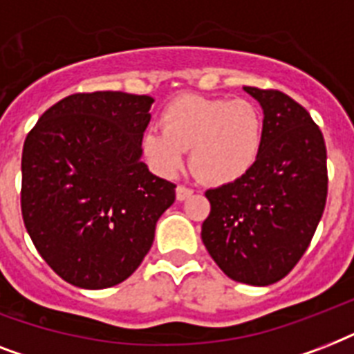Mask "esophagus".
Returning <instances> with one entry per match:
<instances>
[{"label":"esophagus","instance_id":"34e87169","mask_svg":"<svg viewBox=\"0 0 354 354\" xmlns=\"http://www.w3.org/2000/svg\"><path fill=\"white\" fill-rule=\"evenodd\" d=\"M194 191L191 187H185V185H178L176 187V198L182 202V200H187Z\"/></svg>","mask_w":354,"mask_h":354}]
</instances>
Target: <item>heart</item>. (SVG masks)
Segmentation results:
<instances>
[{
    "instance_id": "1",
    "label": "heart",
    "mask_w": 354,
    "mask_h": 354,
    "mask_svg": "<svg viewBox=\"0 0 354 354\" xmlns=\"http://www.w3.org/2000/svg\"><path fill=\"white\" fill-rule=\"evenodd\" d=\"M263 143V112L252 101L230 97H176L161 112V128L143 133V152L154 171L174 174L191 149V167L216 185L246 176Z\"/></svg>"
}]
</instances>
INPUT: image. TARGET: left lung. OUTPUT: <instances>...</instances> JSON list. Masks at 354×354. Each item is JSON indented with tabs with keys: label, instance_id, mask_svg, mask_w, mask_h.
I'll use <instances>...</instances> for the list:
<instances>
[{
	"label": "left lung",
	"instance_id": "obj_1",
	"mask_svg": "<svg viewBox=\"0 0 354 354\" xmlns=\"http://www.w3.org/2000/svg\"><path fill=\"white\" fill-rule=\"evenodd\" d=\"M244 91L263 106V150L246 176L205 191L211 213L202 241L227 277L266 286L288 275L313 241L327 200V149L292 97L252 86Z\"/></svg>",
	"mask_w": 354,
	"mask_h": 354
}]
</instances>
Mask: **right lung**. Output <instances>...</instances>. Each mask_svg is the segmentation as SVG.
I'll return each instance as SVG.
<instances>
[{
    "mask_svg": "<svg viewBox=\"0 0 354 354\" xmlns=\"http://www.w3.org/2000/svg\"><path fill=\"white\" fill-rule=\"evenodd\" d=\"M149 95L73 93L44 112L21 154V216L41 259L80 288L138 270L176 185L141 158Z\"/></svg>",
    "mask_w": 354,
    "mask_h": 354,
    "instance_id": "right-lung-1",
    "label": "right lung"
}]
</instances>
